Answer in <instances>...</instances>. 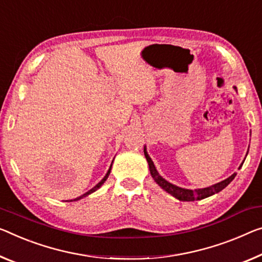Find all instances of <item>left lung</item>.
<instances>
[{
	"mask_svg": "<svg viewBox=\"0 0 262 262\" xmlns=\"http://www.w3.org/2000/svg\"><path fill=\"white\" fill-rule=\"evenodd\" d=\"M234 89L236 90L235 86H234ZM144 155H145V158H146L147 163H148V167H150L151 176H152V178L155 179V182L158 184L159 186L162 187L164 191H166L167 193H170L171 195H173V196H174V198H177V199L180 200V201L201 200V199L207 198V196H211L213 194H215V193H218L221 190H224V188L226 187L227 185L231 183L232 180L235 178V176H236V173H233V174L231 177H228L227 179H225V180H223V182H220L218 184L212 185V186H210V187L198 188V190H187V188H183V187L176 186V185L168 183L167 180H165L163 177L159 174L158 171H157L156 166H155L154 162H152L151 158H150V156L147 155L146 147H144ZM244 162H245V160H244ZM243 164L240 165L239 168L243 166Z\"/></svg>",
	"mask_w": 262,
	"mask_h": 262,
	"instance_id": "obj_1",
	"label": "left lung"
}]
</instances>
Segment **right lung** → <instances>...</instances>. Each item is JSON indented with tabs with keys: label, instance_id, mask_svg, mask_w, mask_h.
<instances>
[{
	"label": "right lung",
	"instance_id": "obj_1",
	"mask_svg": "<svg viewBox=\"0 0 262 262\" xmlns=\"http://www.w3.org/2000/svg\"><path fill=\"white\" fill-rule=\"evenodd\" d=\"M111 166H112V164H111ZM111 166H110V168H108V171L106 172V174H105V177H104V178H103L102 180H100V182H99V183H98L97 185H96V186H95V187H92L90 191H88L86 193H84V194H82V195H80V196H78V198H76V199H74V201H76V200H79V199H82V198H84V196H86V195H89V194H91V193H92V192L97 191V190H98V188H99L100 186H102V185H103L104 183H105V180L107 179V177H108V174H110V172H111ZM70 201H72V200H70Z\"/></svg>",
	"mask_w": 262,
	"mask_h": 262
}]
</instances>
